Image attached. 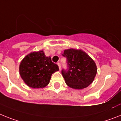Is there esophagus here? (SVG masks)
<instances>
[{"mask_svg":"<svg viewBox=\"0 0 121 121\" xmlns=\"http://www.w3.org/2000/svg\"><path fill=\"white\" fill-rule=\"evenodd\" d=\"M57 65H58V67H59V69H61V63H60V62H58Z\"/></svg>","mask_w":121,"mask_h":121,"instance_id":"esophagus-1","label":"esophagus"}]
</instances>
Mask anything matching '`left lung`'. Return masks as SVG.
Here are the masks:
<instances>
[{
	"instance_id": "obj_1",
	"label": "left lung",
	"mask_w": 121,
	"mask_h": 121,
	"mask_svg": "<svg viewBox=\"0 0 121 121\" xmlns=\"http://www.w3.org/2000/svg\"><path fill=\"white\" fill-rule=\"evenodd\" d=\"M62 55L66 58L68 68L61 71L66 83L77 90L90 85L97 73V67L93 60L82 50L73 49L65 50Z\"/></svg>"
}]
</instances>
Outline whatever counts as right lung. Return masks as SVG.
<instances>
[{
    "mask_svg": "<svg viewBox=\"0 0 121 121\" xmlns=\"http://www.w3.org/2000/svg\"><path fill=\"white\" fill-rule=\"evenodd\" d=\"M58 70V66L52 61L50 56H46L43 50L27 55L19 66L21 78L27 85L33 88L46 86L52 73Z\"/></svg>",
    "mask_w": 121,
    "mask_h": 121,
    "instance_id": "add662e5",
    "label": "right lung"
}]
</instances>
